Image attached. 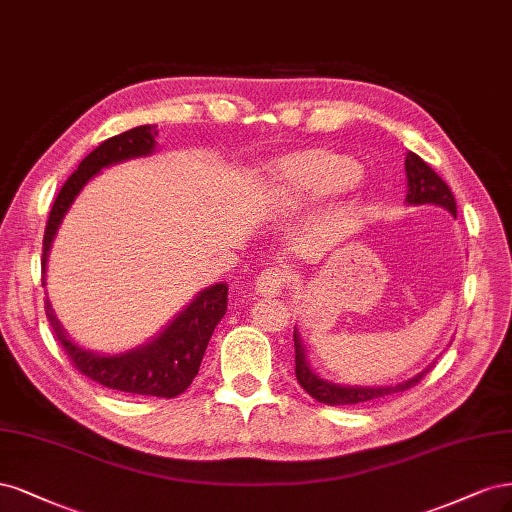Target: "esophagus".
Segmentation results:
<instances>
[{
	"label": "esophagus",
	"mask_w": 512,
	"mask_h": 512,
	"mask_svg": "<svg viewBox=\"0 0 512 512\" xmlns=\"http://www.w3.org/2000/svg\"><path fill=\"white\" fill-rule=\"evenodd\" d=\"M289 272L283 268H266L257 274L255 289L259 295H278L289 283Z\"/></svg>",
	"instance_id": "obj_1"
}]
</instances>
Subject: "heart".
I'll list each match as a JSON object with an SVG mask.
<instances>
[{
  "mask_svg": "<svg viewBox=\"0 0 512 512\" xmlns=\"http://www.w3.org/2000/svg\"><path fill=\"white\" fill-rule=\"evenodd\" d=\"M361 168L349 157L334 153H304L278 161L270 174L276 200L287 208L346 193L357 185Z\"/></svg>",
  "mask_w": 512,
  "mask_h": 512,
  "instance_id": "heart-1",
  "label": "heart"
}]
</instances>
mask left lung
Returning a JSON list of instances; mask_svg holds the SVG:
<instances>
[{
  "label": "left lung",
  "mask_w": 512,
  "mask_h": 512,
  "mask_svg": "<svg viewBox=\"0 0 512 512\" xmlns=\"http://www.w3.org/2000/svg\"><path fill=\"white\" fill-rule=\"evenodd\" d=\"M406 178H408V191H406V202L412 206L419 204H436L447 208L453 217H457V206H455V197L449 189V185L427 166V163L415 155L408 153L406 155ZM293 344H295V378L302 385V389L312 395L317 402L327 404V406H349V404H364L376 398H385V395L391 393H400L410 387H415L421 378L430 372V368H425L421 374L412 376L410 381H404L400 385H391V387H349V385H336L332 381H325V378L317 376L312 372L308 359H306V349L304 342L298 334V329L293 332Z\"/></svg>",
  "instance_id": "8db88e82"
}]
</instances>
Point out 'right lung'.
Masks as SVG:
<instances>
[{"instance_id":"right-lung-1","label":"right lung","mask_w":512,"mask_h":512,"mask_svg":"<svg viewBox=\"0 0 512 512\" xmlns=\"http://www.w3.org/2000/svg\"><path fill=\"white\" fill-rule=\"evenodd\" d=\"M155 127L157 125H140L123 131L119 136L108 138L82 159L78 170L65 180V185L61 187L51 208V214H48V223L44 229L42 287L46 285L44 274L48 251H51V244L65 212H68V208L76 200L80 189L95 174H100L102 168L134 157L151 155L155 151ZM44 310L46 319L55 332V338L59 340L65 355L70 357L74 368L80 374H85L91 381L108 389L136 395H157V398H176V395L183 393L193 383L214 327H217V323L225 315L227 285L217 283L206 287L195 295L193 302L157 338L138 346V349L119 355H100L80 349L76 342L65 336L59 321L53 315L48 298L44 300Z\"/></svg>"}]
</instances>
